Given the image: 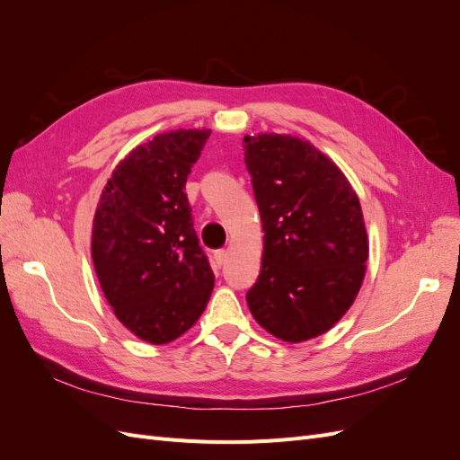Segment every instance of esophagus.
<instances>
[{"label": "esophagus", "instance_id": "esophagus-1", "mask_svg": "<svg viewBox=\"0 0 460 460\" xmlns=\"http://www.w3.org/2000/svg\"><path fill=\"white\" fill-rule=\"evenodd\" d=\"M225 261H226V252H225V249H217V252H215V264H217V267L220 269L222 264H225Z\"/></svg>", "mask_w": 460, "mask_h": 460}]
</instances>
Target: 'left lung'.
<instances>
[{
	"mask_svg": "<svg viewBox=\"0 0 460 460\" xmlns=\"http://www.w3.org/2000/svg\"><path fill=\"white\" fill-rule=\"evenodd\" d=\"M243 151L264 232L249 311L276 338L311 340L338 323L363 284L368 240L358 198L299 137L245 136Z\"/></svg>",
	"mask_w": 460,
	"mask_h": 460,
	"instance_id": "obj_1",
	"label": "left lung"
}]
</instances>
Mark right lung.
Returning <instances> with one entry per match:
<instances>
[{"label":"right lung","instance_id":"obj_1","mask_svg":"<svg viewBox=\"0 0 460 460\" xmlns=\"http://www.w3.org/2000/svg\"><path fill=\"white\" fill-rule=\"evenodd\" d=\"M208 136L211 130H174L137 146L95 208L97 280L120 323L155 345L196 324L215 286L186 196Z\"/></svg>","mask_w":460,"mask_h":460}]
</instances>
